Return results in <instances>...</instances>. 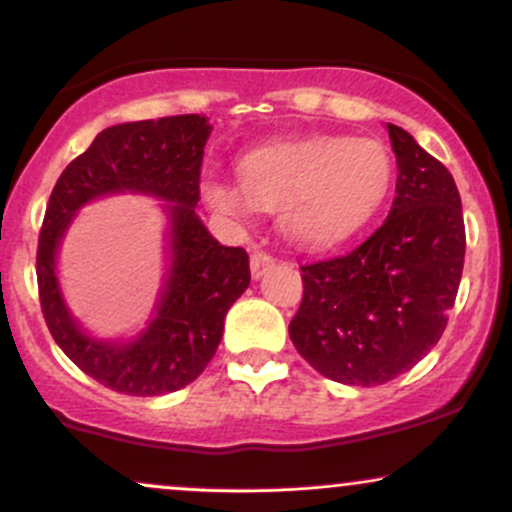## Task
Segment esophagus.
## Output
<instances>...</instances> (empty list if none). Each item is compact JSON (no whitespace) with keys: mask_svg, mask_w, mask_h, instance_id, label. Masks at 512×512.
<instances>
[{"mask_svg":"<svg viewBox=\"0 0 512 512\" xmlns=\"http://www.w3.org/2000/svg\"><path fill=\"white\" fill-rule=\"evenodd\" d=\"M274 264V257L264 250H252L250 255V272L255 279H260L262 274H267V269Z\"/></svg>","mask_w":512,"mask_h":512,"instance_id":"esophagus-1","label":"esophagus"}]
</instances>
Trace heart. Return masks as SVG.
I'll return each mask as SVG.
<instances>
[{"label":"heart","mask_w":512,"mask_h":512,"mask_svg":"<svg viewBox=\"0 0 512 512\" xmlns=\"http://www.w3.org/2000/svg\"><path fill=\"white\" fill-rule=\"evenodd\" d=\"M390 151L375 139L315 137L269 144L238 161V182L204 175V202L228 221L276 211L279 231L301 248L349 238L383 207L392 185Z\"/></svg>","instance_id":"1"}]
</instances>
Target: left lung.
I'll return each mask as SVG.
<instances>
[{
    "label": "left lung",
    "instance_id": "8db88e82",
    "mask_svg": "<svg viewBox=\"0 0 512 512\" xmlns=\"http://www.w3.org/2000/svg\"><path fill=\"white\" fill-rule=\"evenodd\" d=\"M397 197L356 250L301 267L291 342L334 383L373 387L407 373L438 344L464 264L462 202L450 170L387 122Z\"/></svg>",
    "mask_w": 512,
    "mask_h": 512
}]
</instances>
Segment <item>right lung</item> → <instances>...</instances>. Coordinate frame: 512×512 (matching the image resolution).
Wrapping results in <instances>:
<instances>
[{
    "instance_id": "add662e5",
    "label": "right lung",
    "mask_w": 512,
    "mask_h": 512,
    "mask_svg": "<svg viewBox=\"0 0 512 512\" xmlns=\"http://www.w3.org/2000/svg\"><path fill=\"white\" fill-rule=\"evenodd\" d=\"M207 117L175 115L103 129L62 170L38 238V293L60 349L93 380L132 397H158L199 378L216 354L228 308L250 286V257L226 248L197 216ZM139 191L166 198L171 267L155 320L132 343H103L75 325L54 274L56 248L91 198Z\"/></svg>"
}]
</instances>
